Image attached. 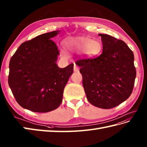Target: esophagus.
I'll return each instance as SVG.
<instances>
[{"label":"esophagus","mask_w":147,"mask_h":147,"mask_svg":"<svg viewBox=\"0 0 147 147\" xmlns=\"http://www.w3.org/2000/svg\"><path fill=\"white\" fill-rule=\"evenodd\" d=\"M74 71H79V68L77 67V65H76V63H74Z\"/></svg>","instance_id":"1"}]
</instances>
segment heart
I'll list each match as a JSON object with an SVG mask.
<instances>
[{"label": "heart", "mask_w": 147, "mask_h": 147, "mask_svg": "<svg viewBox=\"0 0 147 147\" xmlns=\"http://www.w3.org/2000/svg\"><path fill=\"white\" fill-rule=\"evenodd\" d=\"M64 44L70 51L82 53L88 57H92L98 55L101 49V44L96 40L84 37L68 38L64 41ZM61 55L64 58H67L68 55L63 49L60 50Z\"/></svg>", "instance_id": "obj_1"}]
</instances>
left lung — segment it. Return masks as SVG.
Returning <instances> with one entry per match:
<instances>
[{"instance_id":"8db88e82","label":"left lung","mask_w":147,"mask_h":147,"mask_svg":"<svg viewBox=\"0 0 147 147\" xmlns=\"http://www.w3.org/2000/svg\"><path fill=\"white\" fill-rule=\"evenodd\" d=\"M103 52L96 58L79 59L82 84L89 102L103 109L118 106L133 92L136 71L134 55L124 41L99 34Z\"/></svg>"}]
</instances>
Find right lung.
<instances>
[{
  "label": "right lung",
  "mask_w": 147,
  "mask_h": 147,
  "mask_svg": "<svg viewBox=\"0 0 147 147\" xmlns=\"http://www.w3.org/2000/svg\"><path fill=\"white\" fill-rule=\"evenodd\" d=\"M59 31L37 36L22 43L11 57L8 84L21 107L46 113L60 105L64 88L74 71V64L60 68L59 55L51 40Z\"/></svg>",
  "instance_id": "right-lung-1"
}]
</instances>
